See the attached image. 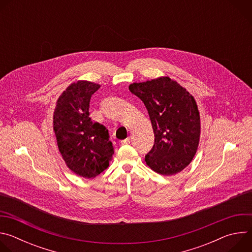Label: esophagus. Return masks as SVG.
<instances>
[{
	"label": "esophagus",
	"mask_w": 252,
	"mask_h": 252,
	"mask_svg": "<svg viewBox=\"0 0 252 252\" xmlns=\"http://www.w3.org/2000/svg\"><path fill=\"white\" fill-rule=\"evenodd\" d=\"M130 139H131V137H127V138H126V139H124V140H122L121 141V143H122V145H128V143L130 142Z\"/></svg>",
	"instance_id": "esophagus-1"
}]
</instances>
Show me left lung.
Returning <instances> with one entry per match:
<instances>
[{
    "label": "left lung",
    "instance_id": "1",
    "mask_svg": "<svg viewBox=\"0 0 252 252\" xmlns=\"http://www.w3.org/2000/svg\"><path fill=\"white\" fill-rule=\"evenodd\" d=\"M128 89L145 103L155 132L147 164L162 175L181 172L199 143L200 117L193 95L168 77L133 83Z\"/></svg>",
    "mask_w": 252,
    "mask_h": 252
}]
</instances>
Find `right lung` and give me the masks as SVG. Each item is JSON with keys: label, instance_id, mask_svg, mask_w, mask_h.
<instances>
[{"label": "right lung", "instance_id": "1", "mask_svg": "<svg viewBox=\"0 0 252 252\" xmlns=\"http://www.w3.org/2000/svg\"><path fill=\"white\" fill-rule=\"evenodd\" d=\"M99 88L98 84L83 80L70 84L59 96L53 117L63 159L71 171L85 178L101 173L115 153L105 126L89 117L92 94Z\"/></svg>", "mask_w": 252, "mask_h": 252}]
</instances>
